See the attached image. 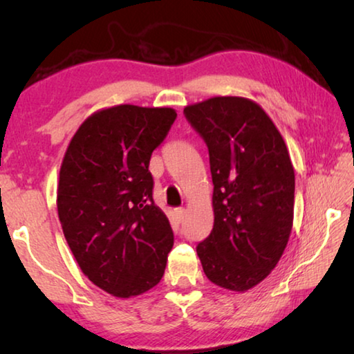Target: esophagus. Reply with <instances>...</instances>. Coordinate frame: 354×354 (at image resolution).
Masks as SVG:
<instances>
[{"instance_id": "obj_1", "label": "esophagus", "mask_w": 354, "mask_h": 354, "mask_svg": "<svg viewBox=\"0 0 354 354\" xmlns=\"http://www.w3.org/2000/svg\"><path fill=\"white\" fill-rule=\"evenodd\" d=\"M175 215H176L178 221H183L184 220V215H185V211H184L183 207H179V209H176V211H175Z\"/></svg>"}]
</instances>
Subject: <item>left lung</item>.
Segmentation results:
<instances>
[{
  "label": "left lung",
  "mask_w": 354,
  "mask_h": 354,
  "mask_svg": "<svg viewBox=\"0 0 354 354\" xmlns=\"http://www.w3.org/2000/svg\"><path fill=\"white\" fill-rule=\"evenodd\" d=\"M184 113L206 142L214 183V227L196 253L211 283L245 292L272 273L289 242V151L272 118L248 98L214 97Z\"/></svg>",
  "instance_id": "left-lung-1"
}]
</instances>
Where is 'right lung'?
Listing matches in <instances>:
<instances>
[{"label": "right lung", "mask_w": 354, "mask_h": 354, "mask_svg": "<svg viewBox=\"0 0 354 354\" xmlns=\"http://www.w3.org/2000/svg\"><path fill=\"white\" fill-rule=\"evenodd\" d=\"M176 118L171 107L118 104L84 120L65 151L57 214L82 273L118 298L164 277L173 231L153 201L151 153Z\"/></svg>", "instance_id": "add662e5"}]
</instances>
